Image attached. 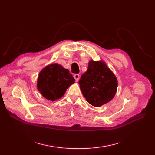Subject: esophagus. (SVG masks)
Wrapping results in <instances>:
<instances>
[{"label":"esophagus","instance_id":"obj_1","mask_svg":"<svg viewBox=\"0 0 155 155\" xmlns=\"http://www.w3.org/2000/svg\"><path fill=\"white\" fill-rule=\"evenodd\" d=\"M75 79H76V81H78L79 79V74H75L74 76Z\"/></svg>","mask_w":155,"mask_h":155}]
</instances>
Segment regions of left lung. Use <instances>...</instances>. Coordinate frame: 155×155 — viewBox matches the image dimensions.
I'll return each mask as SVG.
<instances>
[{"instance_id":"1","label":"left lung","mask_w":155,"mask_h":155,"mask_svg":"<svg viewBox=\"0 0 155 155\" xmlns=\"http://www.w3.org/2000/svg\"><path fill=\"white\" fill-rule=\"evenodd\" d=\"M79 84L86 101L95 107L110 101L118 88L116 76L102 60L89 61L88 69Z\"/></svg>"}]
</instances>
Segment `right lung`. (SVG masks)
<instances>
[{
	"mask_svg": "<svg viewBox=\"0 0 155 155\" xmlns=\"http://www.w3.org/2000/svg\"><path fill=\"white\" fill-rule=\"evenodd\" d=\"M75 83L69 70L58 63H52L41 70L37 81V87L46 100L54 101L61 98L67 89Z\"/></svg>",
	"mask_w": 155,
	"mask_h": 155,
	"instance_id": "right-lung-1",
	"label": "right lung"
}]
</instances>
